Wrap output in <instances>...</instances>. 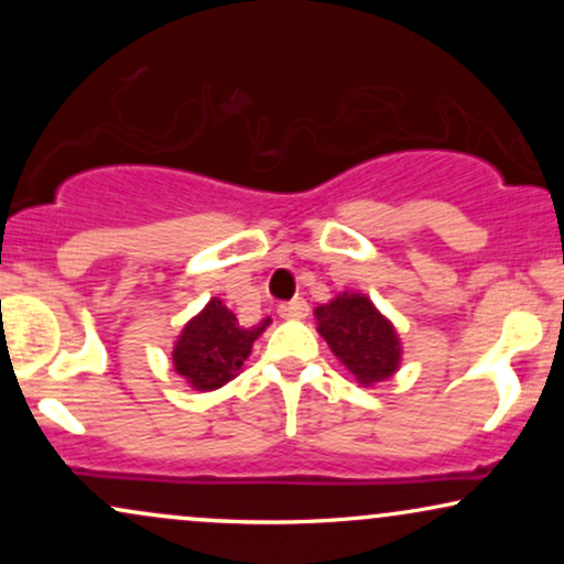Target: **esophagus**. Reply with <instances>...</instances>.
I'll list each match as a JSON object with an SVG mask.
<instances>
[{"label":"esophagus","mask_w":564,"mask_h":564,"mask_svg":"<svg viewBox=\"0 0 564 564\" xmlns=\"http://www.w3.org/2000/svg\"><path fill=\"white\" fill-rule=\"evenodd\" d=\"M307 313H310V307H307V302L302 300V296H296V300H291V302L278 304V315H281V318H286V321H302V318H307Z\"/></svg>","instance_id":"esophagus-1"}]
</instances>
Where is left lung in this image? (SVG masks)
Masks as SVG:
<instances>
[{"instance_id":"left-lung-1","label":"left lung","mask_w":564,"mask_h":564,"mask_svg":"<svg viewBox=\"0 0 564 564\" xmlns=\"http://www.w3.org/2000/svg\"><path fill=\"white\" fill-rule=\"evenodd\" d=\"M318 332L360 384L390 379L400 366V341L392 323L364 294H341L315 310Z\"/></svg>"}]
</instances>
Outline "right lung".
<instances>
[{
    "label": "right lung",
    "mask_w": 564,
    "mask_h": 564,
    "mask_svg": "<svg viewBox=\"0 0 564 564\" xmlns=\"http://www.w3.org/2000/svg\"><path fill=\"white\" fill-rule=\"evenodd\" d=\"M270 318L246 328L219 300H212L180 334L174 345V371L196 390H217L241 371L251 345Z\"/></svg>",
    "instance_id": "add662e5"
}]
</instances>
